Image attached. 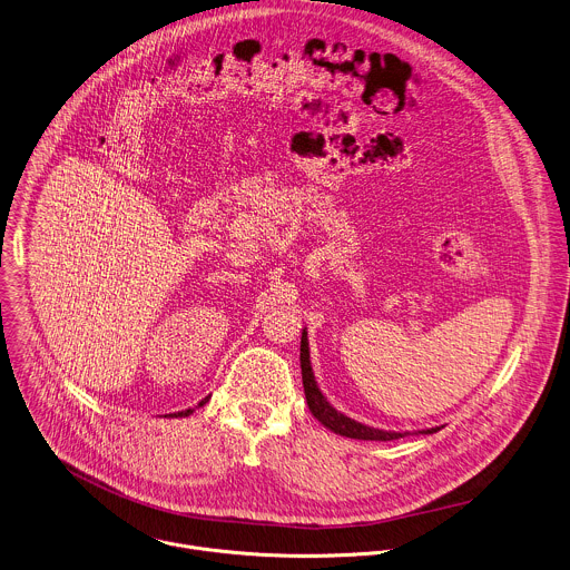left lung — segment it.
Segmentation results:
<instances>
[{
    "label": "left lung",
    "mask_w": 570,
    "mask_h": 570,
    "mask_svg": "<svg viewBox=\"0 0 570 570\" xmlns=\"http://www.w3.org/2000/svg\"><path fill=\"white\" fill-rule=\"evenodd\" d=\"M299 361H302V381H304V392H306V401L308 407L313 412V416L328 428L331 432L347 436V439H356V441H396L407 436L410 432H390V430H379V428H370L363 425L350 416H345L335 405H331V401L324 396V392L320 390L317 381H315V372L311 365V347H308V333L304 328L302 333V347H299ZM441 432V428H430V430H421L419 434H434Z\"/></svg>",
    "instance_id": "obj_1"
}]
</instances>
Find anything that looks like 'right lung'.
Returning <instances> with one entry per match:
<instances>
[{
  "label": "right lung",
  "mask_w": 570,
  "mask_h": 570,
  "mask_svg": "<svg viewBox=\"0 0 570 570\" xmlns=\"http://www.w3.org/2000/svg\"><path fill=\"white\" fill-rule=\"evenodd\" d=\"M207 401H209V396H207V399H203V401H200V405H198V407H203V405H205V403H207ZM189 414H194V410H185V412H176V414H169V416H174V419H180V416H189Z\"/></svg>",
  "instance_id": "obj_1"
}]
</instances>
